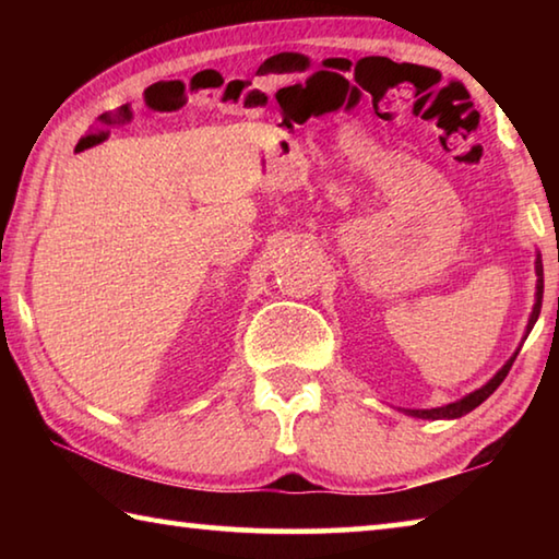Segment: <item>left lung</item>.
Masks as SVG:
<instances>
[{
	"instance_id": "obj_1",
	"label": "left lung",
	"mask_w": 559,
	"mask_h": 559,
	"mask_svg": "<svg viewBox=\"0 0 559 559\" xmlns=\"http://www.w3.org/2000/svg\"><path fill=\"white\" fill-rule=\"evenodd\" d=\"M535 273H537V290H535V306H533V313H530V320H527V330H525V337L530 335V330H533V325H535V320H537V316H540V308H543V261H540V253H537V259H535ZM515 357H518V353L508 359V362L500 367V370L490 377V380L480 386V390H476V392H471V394H466L463 396V400H459V402H451V404H447V406H437V409H404V414H409V416H416V419H459V416H463V414H468V412H473L476 409L478 404H484L490 394H493L498 386H500V382L506 380L508 377V372H510V367H513V362H515Z\"/></svg>"
}]
</instances>
